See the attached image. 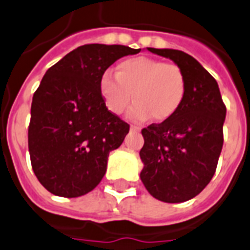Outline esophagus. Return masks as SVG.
Wrapping results in <instances>:
<instances>
[{
	"instance_id": "34e87169",
	"label": "esophagus",
	"mask_w": 250,
	"mask_h": 250,
	"mask_svg": "<svg viewBox=\"0 0 250 250\" xmlns=\"http://www.w3.org/2000/svg\"><path fill=\"white\" fill-rule=\"evenodd\" d=\"M130 129H131V130H133V131H141L142 127H141V126H137V125H131Z\"/></svg>"
}]
</instances>
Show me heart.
<instances>
[{
    "label": "heart",
    "instance_id": "heart-1",
    "mask_svg": "<svg viewBox=\"0 0 250 250\" xmlns=\"http://www.w3.org/2000/svg\"><path fill=\"white\" fill-rule=\"evenodd\" d=\"M187 81L179 65L147 57L120 62L116 76L105 71L99 80V91L107 108L123 113L134 97L127 116L135 121L152 116L165 121L175 115L185 99Z\"/></svg>",
    "mask_w": 250,
    "mask_h": 250
}]
</instances>
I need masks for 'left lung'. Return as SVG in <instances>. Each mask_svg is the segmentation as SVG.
<instances>
[{"instance_id": "left-lung-1", "label": "left lung", "mask_w": 250, "mask_h": 250, "mask_svg": "<svg viewBox=\"0 0 250 250\" xmlns=\"http://www.w3.org/2000/svg\"><path fill=\"white\" fill-rule=\"evenodd\" d=\"M147 50L179 65L187 89L175 115L142 130L141 179L157 200L183 203L199 195L214 175L226 105L214 77L195 58L181 50Z\"/></svg>"}]
</instances>
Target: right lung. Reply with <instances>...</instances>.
Returning <instances> with one entry per match:
<instances>
[{
    "instance_id": "right-lung-1",
    "label": "right lung",
    "mask_w": 250,
    "mask_h": 250,
    "mask_svg": "<svg viewBox=\"0 0 250 250\" xmlns=\"http://www.w3.org/2000/svg\"><path fill=\"white\" fill-rule=\"evenodd\" d=\"M139 51L90 43L46 71L32 99L28 148L36 177L53 195L83 196L104 177L109 152L121 146L129 125L105 107L99 80L117 59Z\"/></svg>"
}]
</instances>
